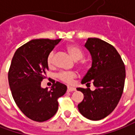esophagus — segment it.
<instances>
[{
  "label": "esophagus",
  "instance_id": "34e87169",
  "mask_svg": "<svg viewBox=\"0 0 135 135\" xmlns=\"http://www.w3.org/2000/svg\"><path fill=\"white\" fill-rule=\"evenodd\" d=\"M67 91L68 92H73V91H75V87H72V86H68Z\"/></svg>",
  "mask_w": 135,
  "mask_h": 135
}]
</instances>
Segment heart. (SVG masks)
Masks as SVG:
<instances>
[{"label":"heart","instance_id":"b5f03b06","mask_svg":"<svg viewBox=\"0 0 135 135\" xmlns=\"http://www.w3.org/2000/svg\"><path fill=\"white\" fill-rule=\"evenodd\" d=\"M67 50L69 54H71V56L75 60H81L84 57L83 51L75 45H69L67 46ZM54 54H55L54 50H51L47 55L46 63L49 67H52L54 66ZM81 65L83 67L86 66V63L84 61L81 62ZM77 76H78V73L74 71H62L57 74V78L59 80L65 84H71L74 81V79L76 78Z\"/></svg>","mask_w":135,"mask_h":135}]
</instances>
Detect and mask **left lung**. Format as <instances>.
<instances>
[{"label":"left lung","mask_w":135,"mask_h":135,"mask_svg":"<svg viewBox=\"0 0 135 135\" xmlns=\"http://www.w3.org/2000/svg\"><path fill=\"white\" fill-rule=\"evenodd\" d=\"M85 47L90 52L93 63L81 83L96 87L77 88L84 94L78 108L80 113L91 120L108 116L118 105L123 94L126 68L119 54L112 45L98 38H88Z\"/></svg>","instance_id":"1"}]
</instances>
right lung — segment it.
<instances>
[{
    "label": "right lung",
    "instance_id": "add662e5",
    "mask_svg": "<svg viewBox=\"0 0 135 135\" xmlns=\"http://www.w3.org/2000/svg\"><path fill=\"white\" fill-rule=\"evenodd\" d=\"M61 40H30L17 49L8 72V81L17 106L27 117L36 122L51 118L58 109V98L67 90L65 84L54 83L51 89L42 88L49 66L48 54Z\"/></svg>",
    "mask_w": 135,
    "mask_h": 135
}]
</instances>
